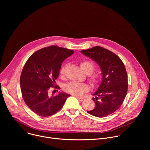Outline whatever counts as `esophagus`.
<instances>
[{
    "label": "esophagus",
    "instance_id": "1",
    "mask_svg": "<svg viewBox=\"0 0 150 150\" xmlns=\"http://www.w3.org/2000/svg\"><path fill=\"white\" fill-rule=\"evenodd\" d=\"M75 97H76V98L79 101H83V100H84V98H82V97H79V96H75Z\"/></svg>",
    "mask_w": 150,
    "mask_h": 150
}]
</instances>
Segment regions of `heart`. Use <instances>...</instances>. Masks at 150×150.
<instances>
[{"instance_id": "heart-1", "label": "heart", "mask_w": 150, "mask_h": 150, "mask_svg": "<svg viewBox=\"0 0 150 150\" xmlns=\"http://www.w3.org/2000/svg\"><path fill=\"white\" fill-rule=\"evenodd\" d=\"M67 65L62 67L60 73L61 75H64L67 69ZM80 68L82 71L87 75H90L93 73L94 69V65L90 61H83L80 63ZM101 76L100 74H94L90 76L89 80L93 86H98L101 81ZM65 90L71 94L75 96H81L85 92L88 90V87L87 84L78 83L76 82H71L65 85Z\"/></svg>"}]
</instances>
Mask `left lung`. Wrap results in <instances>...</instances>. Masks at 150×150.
Segmentation results:
<instances>
[{
    "mask_svg": "<svg viewBox=\"0 0 150 150\" xmlns=\"http://www.w3.org/2000/svg\"><path fill=\"white\" fill-rule=\"evenodd\" d=\"M100 66L102 79L93 94L96 103L93 110L87 112L104 117L115 112L122 105L127 91V75L123 63L114 53L100 46L82 50Z\"/></svg>",
    "mask_w": 150,
    "mask_h": 150,
    "instance_id": "1",
    "label": "left lung"
}]
</instances>
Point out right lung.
<instances>
[{"label": "right lung", "instance_id": "add662e5", "mask_svg": "<svg viewBox=\"0 0 150 150\" xmlns=\"http://www.w3.org/2000/svg\"><path fill=\"white\" fill-rule=\"evenodd\" d=\"M74 53L72 50L51 46L35 52L25 63L20 78L21 90L25 104L37 115H54L70 96L63 92L50 96L49 90L54 87L62 62Z\"/></svg>", "mask_w": 150, "mask_h": 150}]
</instances>
